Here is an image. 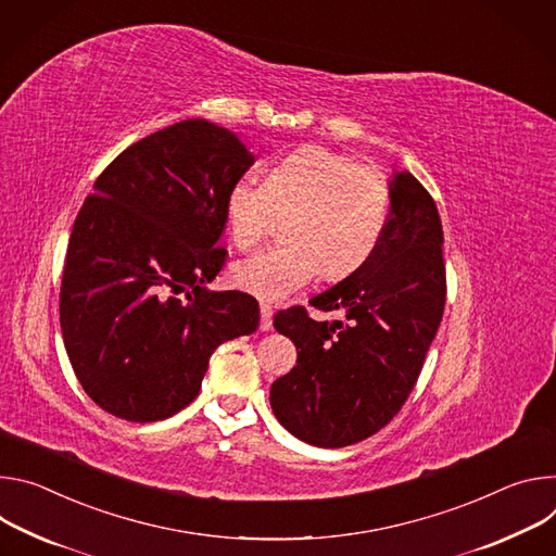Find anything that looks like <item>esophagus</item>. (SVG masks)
I'll return each instance as SVG.
<instances>
[{
	"instance_id": "34e87169",
	"label": "esophagus",
	"mask_w": 556,
	"mask_h": 556,
	"mask_svg": "<svg viewBox=\"0 0 556 556\" xmlns=\"http://www.w3.org/2000/svg\"><path fill=\"white\" fill-rule=\"evenodd\" d=\"M271 318H274V312L269 304H261V331H269L271 329Z\"/></svg>"
}]
</instances>
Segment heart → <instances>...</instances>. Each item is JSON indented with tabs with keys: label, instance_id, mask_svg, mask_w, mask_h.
Here are the masks:
<instances>
[{
	"label": "heart",
	"instance_id": "obj_1",
	"mask_svg": "<svg viewBox=\"0 0 556 556\" xmlns=\"http://www.w3.org/2000/svg\"><path fill=\"white\" fill-rule=\"evenodd\" d=\"M391 190L376 167L323 146L278 161L265 180L240 178L225 199L231 242L250 250L287 216V242L265 247L231 267V282L261 300L280 302L320 271L344 278L362 267L384 233Z\"/></svg>",
	"mask_w": 556,
	"mask_h": 556
}]
</instances>
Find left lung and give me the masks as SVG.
I'll return each instance as SVG.
<instances>
[{"mask_svg": "<svg viewBox=\"0 0 556 556\" xmlns=\"http://www.w3.org/2000/svg\"><path fill=\"white\" fill-rule=\"evenodd\" d=\"M384 233L362 267L312 298L278 312L274 327L298 351L291 371L271 384L278 421L298 440L342 448L376 435L404 406L444 316L446 267L438 205L410 172L389 180Z\"/></svg>", "mask_w": 556, "mask_h": 556, "instance_id": "left-lung-1", "label": "left lung"}]
</instances>
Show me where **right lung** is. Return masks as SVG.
Returning <instances> with one entry per match:
<instances>
[{"label":"right lung","instance_id":"add662e5","mask_svg":"<svg viewBox=\"0 0 556 556\" xmlns=\"http://www.w3.org/2000/svg\"><path fill=\"white\" fill-rule=\"evenodd\" d=\"M254 165L238 137L188 118L123 150L77 214L59 318L90 400L167 419L201 391L218 344L258 329V302L210 291L225 265V199Z\"/></svg>","mask_w":556,"mask_h":556}]
</instances>
